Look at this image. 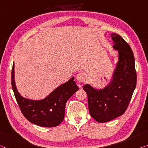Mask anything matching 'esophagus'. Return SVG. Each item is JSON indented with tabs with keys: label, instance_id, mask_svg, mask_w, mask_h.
<instances>
[{
	"label": "esophagus",
	"instance_id": "34e87169",
	"mask_svg": "<svg viewBox=\"0 0 148 148\" xmlns=\"http://www.w3.org/2000/svg\"><path fill=\"white\" fill-rule=\"evenodd\" d=\"M86 77L85 74L83 73H79L76 75V81L77 83H83V82L85 81Z\"/></svg>",
	"mask_w": 148,
	"mask_h": 148
}]
</instances>
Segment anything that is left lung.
<instances>
[{"label":"left lung","instance_id":"left-lung-1","mask_svg":"<svg viewBox=\"0 0 148 148\" xmlns=\"http://www.w3.org/2000/svg\"><path fill=\"white\" fill-rule=\"evenodd\" d=\"M118 61L108 83L103 88L84 85L90 114L98 122H106L123 114L132 97L137 76L135 59L128 43L119 34H111Z\"/></svg>","mask_w":148,"mask_h":148}]
</instances>
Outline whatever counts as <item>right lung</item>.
I'll return each instance as SVG.
<instances>
[{
	"label": "right lung",
	"instance_id": "right-lung-1",
	"mask_svg": "<svg viewBox=\"0 0 148 148\" xmlns=\"http://www.w3.org/2000/svg\"><path fill=\"white\" fill-rule=\"evenodd\" d=\"M11 77L13 91L23 115L31 123L42 127L51 128L60 124L64 119L67 101L79 90L73 77L66 83L55 88L44 99H29L22 97L17 90L14 63H13Z\"/></svg>",
	"mask_w": 148,
	"mask_h": 148
}]
</instances>
